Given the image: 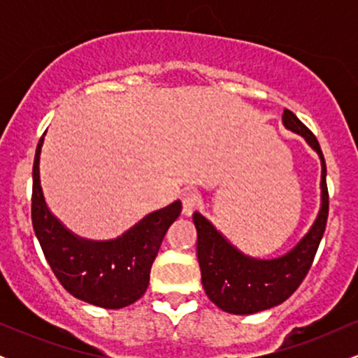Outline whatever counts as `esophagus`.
<instances>
[{"mask_svg":"<svg viewBox=\"0 0 358 358\" xmlns=\"http://www.w3.org/2000/svg\"><path fill=\"white\" fill-rule=\"evenodd\" d=\"M200 205V196L195 190H188L182 195V208H183V215L190 217L193 210Z\"/></svg>","mask_w":358,"mask_h":358,"instance_id":"34e87169","label":"esophagus"}]
</instances>
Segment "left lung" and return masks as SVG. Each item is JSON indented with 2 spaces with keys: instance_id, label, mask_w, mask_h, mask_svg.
I'll return each instance as SVG.
<instances>
[{
  "instance_id": "8db88e82",
  "label": "left lung",
  "mask_w": 358,
  "mask_h": 358,
  "mask_svg": "<svg viewBox=\"0 0 358 358\" xmlns=\"http://www.w3.org/2000/svg\"><path fill=\"white\" fill-rule=\"evenodd\" d=\"M282 126L296 133L318 155L322 163V202L305 236L282 256L259 259L244 254L207 217L193 213L196 229V257L208 299L232 315H252L286 301L311 268L328 219L327 165L318 139L291 110L282 113Z\"/></svg>"
}]
</instances>
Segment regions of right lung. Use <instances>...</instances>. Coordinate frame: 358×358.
Returning <instances> with one entry per match:
<instances>
[{"label": "right lung", "instance_id": "add662e5", "mask_svg": "<svg viewBox=\"0 0 358 358\" xmlns=\"http://www.w3.org/2000/svg\"><path fill=\"white\" fill-rule=\"evenodd\" d=\"M43 136L34 163L31 222L53 274L72 296L89 305L108 310L133 305L146 293L151 266L166 231L182 212V202L175 200L150 212L114 239L77 236L53 215L45 200L40 182Z\"/></svg>", "mask_w": 358, "mask_h": 358}]
</instances>
